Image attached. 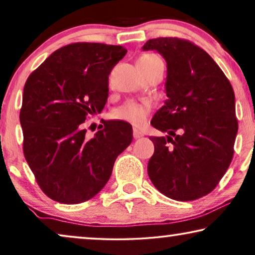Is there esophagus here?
<instances>
[{"label":"esophagus","mask_w":255,"mask_h":255,"mask_svg":"<svg viewBox=\"0 0 255 255\" xmlns=\"http://www.w3.org/2000/svg\"><path fill=\"white\" fill-rule=\"evenodd\" d=\"M142 132L140 131V130H138V128H133V138L134 139H138V138H140V137H142Z\"/></svg>","instance_id":"34e87169"}]
</instances>
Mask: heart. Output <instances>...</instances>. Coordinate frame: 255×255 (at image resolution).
I'll return each mask as SVG.
<instances>
[{"label":"heart","mask_w":255,"mask_h":255,"mask_svg":"<svg viewBox=\"0 0 255 255\" xmlns=\"http://www.w3.org/2000/svg\"><path fill=\"white\" fill-rule=\"evenodd\" d=\"M155 60H159V57H156L154 54H144L138 59L137 64H149V62H153ZM148 113V104L130 102L120 108V109H117L116 113H115V117H116L117 120L139 125L147 118Z\"/></svg>","instance_id":"heart-1"}]
</instances>
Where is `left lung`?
<instances>
[{
	"mask_svg": "<svg viewBox=\"0 0 255 255\" xmlns=\"http://www.w3.org/2000/svg\"><path fill=\"white\" fill-rule=\"evenodd\" d=\"M149 50L166 60L168 99L151 122L167 135L149 137L154 154L148 176L172 200H197L215 189L231 163L238 132L235 92L214 59L190 41L156 38L142 46Z\"/></svg>",
	"mask_w": 255,
	"mask_h": 255,
	"instance_id": "obj_1",
	"label": "left lung"
}]
</instances>
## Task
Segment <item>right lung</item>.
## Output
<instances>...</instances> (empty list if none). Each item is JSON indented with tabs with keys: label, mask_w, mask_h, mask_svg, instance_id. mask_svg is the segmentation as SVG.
<instances>
[{
	"label": "right lung",
	"mask_w": 255,
	"mask_h": 255,
	"mask_svg": "<svg viewBox=\"0 0 255 255\" xmlns=\"http://www.w3.org/2000/svg\"><path fill=\"white\" fill-rule=\"evenodd\" d=\"M127 52L116 45L69 44L26 80L19 114L24 156L41 190L59 203H82L100 193L131 144L128 122H106L92 138L83 128L103 110L111 69Z\"/></svg>",
	"instance_id": "add662e5"
}]
</instances>
